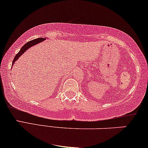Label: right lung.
I'll return each instance as SVG.
<instances>
[{"instance_id":"obj_1","label":"right lung","mask_w":148,"mask_h":148,"mask_svg":"<svg viewBox=\"0 0 148 148\" xmlns=\"http://www.w3.org/2000/svg\"><path fill=\"white\" fill-rule=\"evenodd\" d=\"M46 40V38H38V39H35L34 40H32V41H28L27 42V43H26L24 46H22V47L21 48V49L20 50V51L17 53L16 56H15L14 59H13V62H12V66L14 63L16 62V60H18V59H19V58H20L21 56H22L23 53H24L25 51H26L27 49H28L30 48V47H32V46L36 45V44L41 43V42L45 41Z\"/></svg>"}]
</instances>
